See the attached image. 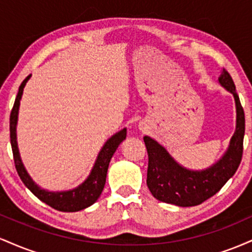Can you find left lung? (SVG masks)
Masks as SVG:
<instances>
[{"mask_svg":"<svg viewBox=\"0 0 252 252\" xmlns=\"http://www.w3.org/2000/svg\"><path fill=\"white\" fill-rule=\"evenodd\" d=\"M219 84L233 94L236 103V131L220 160L204 170H190L179 164L169 153L149 136L143 140L148 152L147 186L158 200L176 206H196L219 192L238 169L245 132L244 110L228 72L221 71Z\"/></svg>","mask_w":252,"mask_h":252,"instance_id":"obj_1","label":"left lung"}]
</instances>
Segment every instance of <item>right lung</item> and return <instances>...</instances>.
<instances>
[{"instance_id":"1","label":"right lung","mask_w":252,"mask_h":252,"mask_svg":"<svg viewBox=\"0 0 252 252\" xmlns=\"http://www.w3.org/2000/svg\"><path fill=\"white\" fill-rule=\"evenodd\" d=\"M31 78V74L24 82L21 83L19 88V92L15 98L13 109L10 112V144L11 150H13L14 163L20 179L25 184V186L36 196L42 202L47 204L48 206L53 207L54 210L62 211V212H77V211L84 210L86 207L91 206L92 204L97 201L99 195L102 194L104 185L106 180V173H108L109 163L111 160L112 155L116 152L121 142H123L126 137V129L124 128L121 131H118L114 136L106 141L103 146L102 150L97 156V160L94 162V168L88 176L85 181L82 185L76 187L71 190H65V192H50L40 189L39 186L33 181L30 174L26 170L24 163H22L21 158H20L19 148H17L16 142V124H17V115H19V106L20 100H21L22 94H24V88L26 83Z\"/></svg>"}]
</instances>
